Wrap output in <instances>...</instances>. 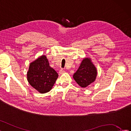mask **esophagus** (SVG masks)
I'll return each mask as SVG.
<instances>
[{"mask_svg": "<svg viewBox=\"0 0 131 131\" xmlns=\"http://www.w3.org/2000/svg\"><path fill=\"white\" fill-rule=\"evenodd\" d=\"M64 72H65V71L63 69H61L59 70V74H63V73H64Z\"/></svg>", "mask_w": 131, "mask_h": 131, "instance_id": "esophagus-1", "label": "esophagus"}]
</instances>
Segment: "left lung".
I'll list each match as a JSON object with an SVG mask.
<instances>
[{"mask_svg": "<svg viewBox=\"0 0 131 131\" xmlns=\"http://www.w3.org/2000/svg\"><path fill=\"white\" fill-rule=\"evenodd\" d=\"M97 69L91 62L90 58H84L73 74V78L77 83L82 88H86L94 82L97 76Z\"/></svg>", "mask_w": 131, "mask_h": 131, "instance_id": "left-lung-1", "label": "left lung"}]
</instances>
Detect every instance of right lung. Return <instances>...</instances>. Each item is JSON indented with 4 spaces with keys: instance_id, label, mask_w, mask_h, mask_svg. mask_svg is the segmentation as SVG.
<instances>
[{
    "instance_id": "1",
    "label": "right lung",
    "mask_w": 131,
    "mask_h": 131,
    "mask_svg": "<svg viewBox=\"0 0 131 131\" xmlns=\"http://www.w3.org/2000/svg\"><path fill=\"white\" fill-rule=\"evenodd\" d=\"M58 77V73L49 66L45 55H42L30 63L27 72L28 82L41 94L50 91Z\"/></svg>"
}]
</instances>
